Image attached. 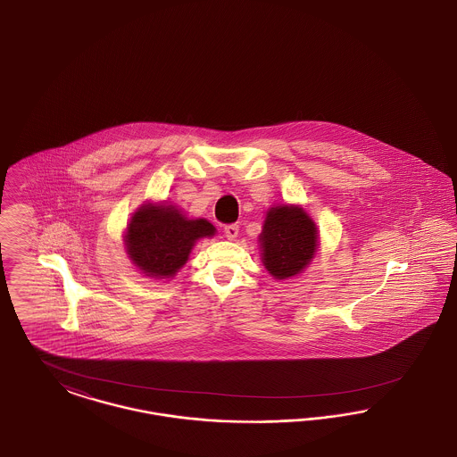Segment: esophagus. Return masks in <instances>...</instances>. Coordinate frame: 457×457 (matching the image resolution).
<instances>
[{
	"mask_svg": "<svg viewBox=\"0 0 457 457\" xmlns=\"http://www.w3.org/2000/svg\"><path fill=\"white\" fill-rule=\"evenodd\" d=\"M223 232H225V237H227L228 240H236L237 236H238V225H237V223H230V225H225Z\"/></svg>",
	"mask_w": 457,
	"mask_h": 457,
	"instance_id": "obj_1",
	"label": "esophagus"
}]
</instances>
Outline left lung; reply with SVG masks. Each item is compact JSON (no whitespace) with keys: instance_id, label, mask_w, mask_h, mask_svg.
Instances as JSON below:
<instances>
[{"instance_id":"8db88e82","label":"left lung","mask_w":457,"mask_h":457,"mask_svg":"<svg viewBox=\"0 0 457 457\" xmlns=\"http://www.w3.org/2000/svg\"><path fill=\"white\" fill-rule=\"evenodd\" d=\"M319 230L303 208L295 204L272 206L259 236L262 262L270 276L287 279L312 262L319 247Z\"/></svg>"}]
</instances>
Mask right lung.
<instances>
[{"instance_id": "obj_1", "label": "right lung", "mask_w": 457, "mask_h": 457, "mask_svg": "<svg viewBox=\"0 0 457 457\" xmlns=\"http://www.w3.org/2000/svg\"><path fill=\"white\" fill-rule=\"evenodd\" d=\"M215 236L204 219L189 220L172 204H142L125 234L130 261L149 278H172L187 264L195 242Z\"/></svg>"}]
</instances>
